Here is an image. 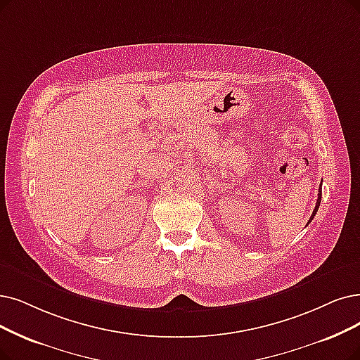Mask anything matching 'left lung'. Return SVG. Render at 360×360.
<instances>
[{
    "instance_id": "8db88e82",
    "label": "left lung",
    "mask_w": 360,
    "mask_h": 360,
    "mask_svg": "<svg viewBox=\"0 0 360 360\" xmlns=\"http://www.w3.org/2000/svg\"><path fill=\"white\" fill-rule=\"evenodd\" d=\"M321 199H322V184H321V191H319V193H318V200H316V207H314V210H313V212H311V215H310V219H309V221H307V226H309V223L314 219L316 212H318L319 205H321Z\"/></svg>"
}]
</instances>
